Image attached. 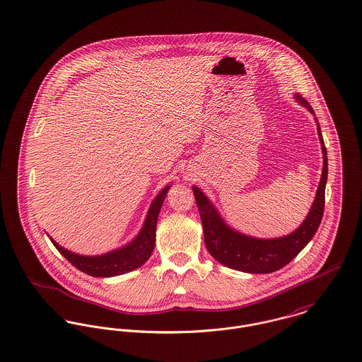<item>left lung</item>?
I'll use <instances>...</instances> for the list:
<instances>
[{"label":"left lung","instance_id":"left-lung-1","mask_svg":"<svg viewBox=\"0 0 362 362\" xmlns=\"http://www.w3.org/2000/svg\"><path fill=\"white\" fill-rule=\"evenodd\" d=\"M296 99L300 105H303L308 112L314 114L313 107L306 99L300 95H296ZM318 125V136L322 146L324 154V165L322 175L318 185V190L313 206L307 215L306 221L300 224L298 230L292 234L274 238V240H259L248 235H243L231 228H228L218 211L209 202V199L198 189L193 187L195 202L199 211L201 222L204 227V241L209 253L224 266L245 272V273H273L286 266L300 250L308 244V241L314 237L315 231L320 227L324 215L325 206V185L328 177V157L327 148L322 139L321 128Z\"/></svg>","mask_w":362,"mask_h":362}]
</instances>
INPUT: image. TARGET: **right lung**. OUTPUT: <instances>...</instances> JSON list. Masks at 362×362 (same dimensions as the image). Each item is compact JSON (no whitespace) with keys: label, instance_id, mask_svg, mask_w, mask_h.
I'll list each match as a JSON object with an SVG mask.
<instances>
[{"label":"right lung","instance_id":"right-lung-1","mask_svg":"<svg viewBox=\"0 0 362 362\" xmlns=\"http://www.w3.org/2000/svg\"><path fill=\"white\" fill-rule=\"evenodd\" d=\"M168 189L169 186L163 189L161 193L153 201L139 235L129 245L121 250H112L110 253L102 256H81L62 248L54 240L51 241L54 243L56 250H59L74 267L92 277H114L135 270L143 263H146L153 253L156 244L157 219L163 202L165 199Z\"/></svg>","mask_w":362,"mask_h":362}]
</instances>
